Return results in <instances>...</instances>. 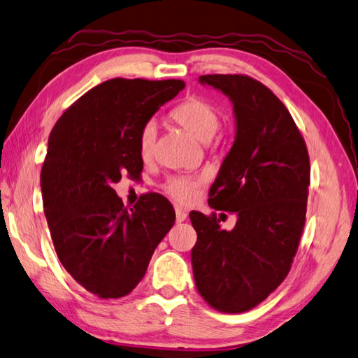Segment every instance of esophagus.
Listing matches in <instances>:
<instances>
[{
	"label": "esophagus",
	"mask_w": 358,
	"mask_h": 358,
	"mask_svg": "<svg viewBox=\"0 0 358 358\" xmlns=\"http://www.w3.org/2000/svg\"><path fill=\"white\" fill-rule=\"evenodd\" d=\"M175 215H177V222L178 223H183L185 220L187 218V214L181 208H175Z\"/></svg>",
	"instance_id": "esophagus-1"
}]
</instances>
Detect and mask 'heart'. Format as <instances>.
<instances>
[{
  "label": "heart",
  "instance_id": "obj_1",
  "mask_svg": "<svg viewBox=\"0 0 358 358\" xmlns=\"http://www.w3.org/2000/svg\"><path fill=\"white\" fill-rule=\"evenodd\" d=\"M171 117L175 123L183 126L189 134H192L196 140L203 143H208L222 126V113L218 108L203 96L187 98L172 110ZM155 143L157 124L154 120H149L143 124L138 134V152L144 162L154 155ZM201 181L203 178L200 175H169L163 183V189L173 200L189 203L195 199Z\"/></svg>",
  "mask_w": 358,
  "mask_h": 358
}]
</instances>
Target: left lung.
<instances>
[{"instance_id": "left-lung-1", "label": "left lung", "mask_w": 358, "mask_h": 358, "mask_svg": "<svg viewBox=\"0 0 358 358\" xmlns=\"http://www.w3.org/2000/svg\"><path fill=\"white\" fill-rule=\"evenodd\" d=\"M234 103L237 136L210 186L209 206L237 214L226 231L215 212L189 217L195 286L210 308L246 313L281 285L306 223L310 164L305 138L286 106L243 73L201 75Z\"/></svg>"}]
</instances>
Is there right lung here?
I'll return each instance as SVG.
<instances>
[{
	"label": "right lung",
	"instance_id": "right-lung-1",
	"mask_svg": "<svg viewBox=\"0 0 358 358\" xmlns=\"http://www.w3.org/2000/svg\"><path fill=\"white\" fill-rule=\"evenodd\" d=\"M183 87L181 80H108L69 106L50 132L41 192L53 248L72 278L100 299L134 291L175 223L163 195L144 194L127 209L112 185L140 177V129Z\"/></svg>",
	"mask_w": 358,
	"mask_h": 358
}]
</instances>
